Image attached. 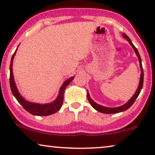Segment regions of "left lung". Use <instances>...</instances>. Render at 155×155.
I'll list each match as a JSON object with an SVG mask.
<instances>
[{"mask_svg": "<svg viewBox=\"0 0 155 155\" xmlns=\"http://www.w3.org/2000/svg\"><path fill=\"white\" fill-rule=\"evenodd\" d=\"M123 36H124V38H126V39L128 40L130 45L132 46V47L133 48V49H134V51H135V54H136V55H137V58H138L139 63H140V68H141V75H140V80L139 86H138V87H137V90L136 92H135V94L133 95V96L132 97V98H131L130 100L128 101V102H127L126 104H125L124 105L121 106V107H116V108L105 107H102V106H101V105L97 104L95 103L94 101L90 98V94H89V93L87 92V99H88L89 101H90V104L92 106V107L94 108V109H96L97 111H98L101 112V113H103V114H116V113H119V112L124 111H126V110L128 109L129 108H130L131 106L133 104V103L135 102V99H136L137 97H138L140 93V91L142 90V88H143V79H144V73H143V65H142L141 58H140V56L139 52H138V51L137 50V48H135V46L133 44L132 41H131V40L130 39V38H129L125 33L123 34Z\"/></svg>", "mask_w": 155, "mask_h": 155, "instance_id": "1", "label": "left lung"}]
</instances>
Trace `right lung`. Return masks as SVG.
Wrapping results in <instances>:
<instances>
[{
	"label": "right lung",
	"mask_w": 155,
	"mask_h": 155,
	"mask_svg": "<svg viewBox=\"0 0 155 155\" xmlns=\"http://www.w3.org/2000/svg\"><path fill=\"white\" fill-rule=\"evenodd\" d=\"M16 51H15L13 55H12L10 65V85L12 93L13 94L15 97L18 102L22 106V107L24 108L27 111H28L29 113L32 114V115L48 116L51 115V114L56 113L57 111H59L61 107H62L63 102V94H64L65 89L66 88V87L68 85L70 82L73 80V77L69 78L68 80H67L63 84V85L61 86V87L60 89V91H59L58 96L54 102L46 104H39L29 102V101H27L25 100V99H23L22 97H21V95L19 94L18 90L16 87L15 83L14 81L13 74H12V62H13L15 55L16 54Z\"/></svg>",
	"instance_id": "1"
}]
</instances>
